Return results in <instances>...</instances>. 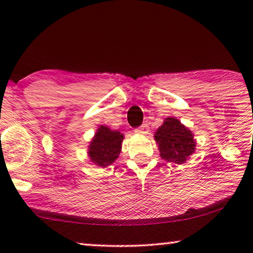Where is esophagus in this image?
<instances>
[{
	"label": "esophagus",
	"mask_w": 253,
	"mask_h": 253,
	"mask_svg": "<svg viewBox=\"0 0 253 253\" xmlns=\"http://www.w3.org/2000/svg\"><path fill=\"white\" fill-rule=\"evenodd\" d=\"M134 132L138 133V134H147L148 133V126H146V124H144V126H141L139 127V129L134 130Z\"/></svg>",
	"instance_id": "esophagus-1"
}]
</instances>
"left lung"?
Here are the masks:
<instances>
[{"label": "left lung", "instance_id": "obj_1", "mask_svg": "<svg viewBox=\"0 0 253 253\" xmlns=\"http://www.w3.org/2000/svg\"><path fill=\"white\" fill-rule=\"evenodd\" d=\"M193 132L176 117H166L164 123L154 132L160 157L167 162L182 165L196 151Z\"/></svg>", "mask_w": 253, "mask_h": 253}]
</instances>
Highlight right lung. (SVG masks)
<instances>
[{"label": "right lung", "instance_id": "1", "mask_svg": "<svg viewBox=\"0 0 253 253\" xmlns=\"http://www.w3.org/2000/svg\"><path fill=\"white\" fill-rule=\"evenodd\" d=\"M123 139L124 134L120 131L100 126L89 141L87 150L89 161L102 168L113 165L122 150Z\"/></svg>", "mask_w": 253, "mask_h": 253}]
</instances>
